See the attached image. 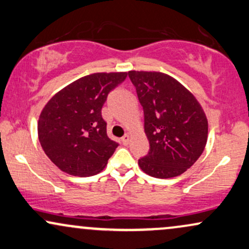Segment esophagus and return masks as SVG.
Instances as JSON below:
<instances>
[{
  "instance_id": "1",
  "label": "esophagus",
  "mask_w": 249,
  "mask_h": 249,
  "mask_svg": "<svg viewBox=\"0 0 249 249\" xmlns=\"http://www.w3.org/2000/svg\"><path fill=\"white\" fill-rule=\"evenodd\" d=\"M122 142L124 143V145H127V143L130 142V134H128V133L124 134V136H123V138H122Z\"/></svg>"
}]
</instances>
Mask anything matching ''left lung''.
Masks as SVG:
<instances>
[{
  "instance_id": "obj_1",
  "label": "left lung",
  "mask_w": 249,
  "mask_h": 249,
  "mask_svg": "<svg viewBox=\"0 0 249 249\" xmlns=\"http://www.w3.org/2000/svg\"><path fill=\"white\" fill-rule=\"evenodd\" d=\"M143 109L147 155L138 164L148 175L170 178L196 162L208 140V119L196 97L159 71H128Z\"/></svg>"
}]
</instances>
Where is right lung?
Segmentation results:
<instances>
[{
	"label": "right lung",
	"instance_id": "obj_1",
	"mask_svg": "<svg viewBox=\"0 0 249 249\" xmlns=\"http://www.w3.org/2000/svg\"><path fill=\"white\" fill-rule=\"evenodd\" d=\"M127 73H96L74 81L53 96L38 121L45 154L62 172L91 176L107 166L118 147L107 134L102 107Z\"/></svg>",
	"mask_w": 249,
	"mask_h": 249
}]
</instances>
